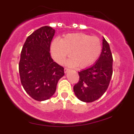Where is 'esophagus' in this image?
Listing matches in <instances>:
<instances>
[{
    "mask_svg": "<svg viewBox=\"0 0 134 134\" xmlns=\"http://www.w3.org/2000/svg\"><path fill=\"white\" fill-rule=\"evenodd\" d=\"M69 70V69H67V68H65V69H64V72H65V73H67V72H68Z\"/></svg>",
    "mask_w": 134,
    "mask_h": 134,
    "instance_id": "esophagus-1",
    "label": "esophagus"
}]
</instances>
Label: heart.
I'll list each match as a JSON object with an SVG mask.
<instances>
[{
  "label": "heart",
  "instance_id": "obj_1",
  "mask_svg": "<svg viewBox=\"0 0 134 134\" xmlns=\"http://www.w3.org/2000/svg\"><path fill=\"white\" fill-rule=\"evenodd\" d=\"M102 46L99 38L84 33L68 34L62 40L55 39L51 46L53 58L62 64L70 52L71 58L67 61L69 67L81 69L91 65L101 52Z\"/></svg>",
  "mask_w": 134,
  "mask_h": 134
}]
</instances>
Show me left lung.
I'll use <instances>...</instances> for the list:
<instances>
[{
	"mask_svg": "<svg viewBox=\"0 0 134 134\" xmlns=\"http://www.w3.org/2000/svg\"><path fill=\"white\" fill-rule=\"evenodd\" d=\"M113 74V57L108 43L103 38L101 55L96 62L79 72V82L74 86L78 99L86 103L97 100L108 89Z\"/></svg>",
	"mask_w": 134,
	"mask_h": 134,
	"instance_id": "1",
	"label": "left lung"
}]
</instances>
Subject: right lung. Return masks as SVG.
I'll return each mask as SVG.
<instances>
[{"instance_id": "right-lung-1", "label": "right lung", "mask_w": 134, "mask_h": 134, "mask_svg": "<svg viewBox=\"0 0 134 134\" xmlns=\"http://www.w3.org/2000/svg\"><path fill=\"white\" fill-rule=\"evenodd\" d=\"M55 30L43 26L26 38L21 53L19 72L26 92L36 101L49 99L55 93L64 67L53 62L50 53Z\"/></svg>"}]
</instances>
